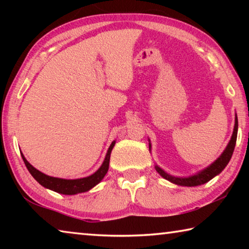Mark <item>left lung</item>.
Listing matches in <instances>:
<instances>
[{
    "label": "left lung",
    "mask_w": 249,
    "mask_h": 249,
    "mask_svg": "<svg viewBox=\"0 0 249 249\" xmlns=\"http://www.w3.org/2000/svg\"><path fill=\"white\" fill-rule=\"evenodd\" d=\"M237 129H238V121H237V116H236L234 132H233V135H231L229 145L226 146L225 150L223 151V154L212 163V165H210L208 168H205V169H203L202 171L197 172V174L190 177H185V178H179V177H174V176L168 175L167 172L163 171L161 168L158 166L155 167L156 170H157L158 174L161 176L162 178H165L166 180L170 181V182L175 184L184 185V187H196V185L204 184L211 179H213L214 177L217 176L218 174H221L222 170L224 169L227 163L230 162L231 155H233V151L235 148V145H236ZM149 148H150V144H149Z\"/></svg>",
    "instance_id": "1"
}]
</instances>
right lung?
Here are the masks:
<instances>
[{
  "mask_svg": "<svg viewBox=\"0 0 249 249\" xmlns=\"http://www.w3.org/2000/svg\"><path fill=\"white\" fill-rule=\"evenodd\" d=\"M115 145V141L112 142L111 146L108 147V150L105 156V159L98 170H96L93 175L89 177H86V178L81 179H61V178H54V177H50L43 174L39 170H37L36 168H34L31 163H29L26 158L24 157L23 154L22 158L25 162V166L27 167L28 171L31 172V175L34 177L37 182L43 185V187L49 189V190H53L54 192L61 193V195H67V196H72L77 195V193H82L89 191L94 185L98 184L101 180L104 178V176L107 175L108 170V163H109V157H111V151L113 147Z\"/></svg>",
  "mask_w": 249,
  "mask_h": 249,
  "instance_id": "right-lung-1",
  "label": "right lung"
}]
</instances>
